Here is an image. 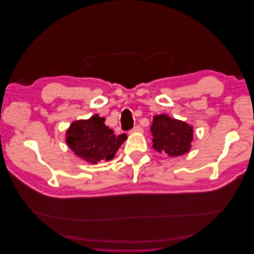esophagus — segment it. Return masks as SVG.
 Returning <instances> with one entry per match:
<instances>
[{
  "mask_svg": "<svg viewBox=\"0 0 254 254\" xmlns=\"http://www.w3.org/2000/svg\"><path fill=\"white\" fill-rule=\"evenodd\" d=\"M131 132H143V128L140 125H136L131 129Z\"/></svg>",
  "mask_w": 254,
  "mask_h": 254,
  "instance_id": "esophagus-1",
  "label": "esophagus"
}]
</instances>
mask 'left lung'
<instances>
[{
    "label": "left lung",
    "instance_id": "8db88e82",
    "mask_svg": "<svg viewBox=\"0 0 254 254\" xmlns=\"http://www.w3.org/2000/svg\"><path fill=\"white\" fill-rule=\"evenodd\" d=\"M152 147L170 157L187 153L193 141V127L182 121L175 120L166 114L156 115L150 127Z\"/></svg>",
    "mask_w": 254,
    "mask_h": 254
}]
</instances>
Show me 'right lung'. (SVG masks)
I'll return each mask as SVG.
<instances>
[{
	"instance_id": "1",
	"label": "right lung",
	"mask_w": 254,
	"mask_h": 254,
	"mask_svg": "<svg viewBox=\"0 0 254 254\" xmlns=\"http://www.w3.org/2000/svg\"><path fill=\"white\" fill-rule=\"evenodd\" d=\"M126 139L125 133L115 135L113 130L105 125V118L95 114L89 120L72 123L65 140L76 156L96 164L102 160H111Z\"/></svg>"
}]
</instances>
